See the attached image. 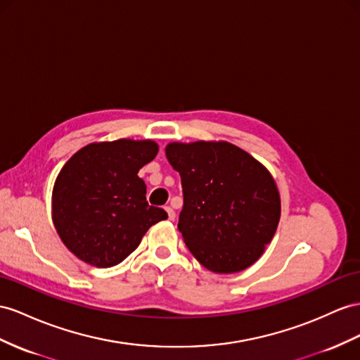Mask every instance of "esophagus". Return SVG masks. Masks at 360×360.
<instances>
[{"instance_id":"obj_1","label":"esophagus","mask_w":360,"mask_h":360,"mask_svg":"<svg viewBox=\"0 0 360 360\" xmlns=\"http://www.w3.org/2000/svg\"><path fill=\"white\" fill-rule=\"evenodd\" d=\"M165 211H167V216H169V220H174V217H176V213H174L172 207H165Z\"/></svg>"}]
</instances>
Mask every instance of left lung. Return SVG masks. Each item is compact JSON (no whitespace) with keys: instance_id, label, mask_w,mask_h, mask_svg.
<instances>
[{"instance_id":"1","label":"left lung","mask_w":360,"mask_h":360,"mask_svg":"<svg viewBox=\"0 0 360 360\" xmlns=\"http://www.w3.org/2000/svg\"><path fill=\"white\" fill-rule=\"evenodd\" d=\"M165 156L181 174L178 229L190 252L216 274L250 268L280 222V193L269 170L226 141L170 143Z\"/></svg>"}]
</instances>
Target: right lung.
<instances>
[{
    "label": "right lung",
    "instance_id": "1",
    "mask_svg": "<svg viewBox=\"0 0 360 360\" xmlns=\"http://www.w3.org/2000/svg\"><path fill=\"white\" fill-rule=\"evenodd\" d=\"M158 153L152 140H117L82 147L53 187L54 228L77 259L96 268L122 263L152 225L167 219L146 200L138 172Z\"/></svg>",
    "mask_w": 360,
    "mask_h": 360
}]
</instances>
